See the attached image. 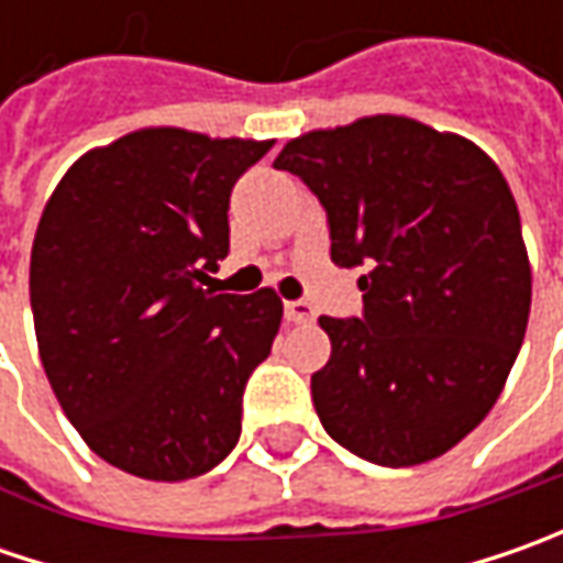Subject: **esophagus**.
<instances>
[{"instance_id":"obj_1","label":"esophagus","mask_w":563,"mask_h":563,"mask_svg":"<svg viewBox=\"0 0 563 563\" xmlns=\"http://www.w3.org/2000/svg\"><path fill=\"white\" fill-rule=\"evenodd\" d=\"M316 310L307 303V300H288L285 303V319L294 322V325H300V322H313Z\"/></svg>"}]
</instances>
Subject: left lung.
<instances>
[{
  "label": "left lung",
  "mask_w": 563,
  "mask_h": 563,
  "mask_svg": "<svg viewBox=\"0 0 563 563\" xmlns=\"http://www.w3.org/2000/svg\"><path fill=\"white\" fill-rule=\"evenodd\" d=\"M275 168L325 206L332 263L366 266L363 316L319 319L325 432L382 466L442 457L486 420L527 335L532 269L501 168L407 115L307 131Z\"/></svg>",
  "instance_id": "obj_1"
}]
</instances>
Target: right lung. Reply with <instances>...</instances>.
Listing matches in <instances>:
<instances>
[{"label": "right lung", "mask_w": 563, "mask_h": 563, "mask_svg": "<svg viewBox=\"0 0 563 563\" xmlns=\"http://www.w3.org/2000/svg\"><path fill=\"white\" fill-rule=\"evenodd\" d=\"M272 141L141 128L55 185L31 250L36 347L65 417L106 464L181 483L241 439L282 297L216 294L228 197Z\"/></svg>", "instance_id": "add662e5"}]
</instances>
